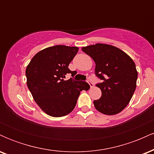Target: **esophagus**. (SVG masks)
<instances>
[{"instance_id":"34e87169","label":"esophagus","mask_w":154,"mask_h":154,"mask_svg":"<svg viewBox=\"0 0 154 154\" xmlns=\"http://www.w3.org/2000/svg\"><path fill=\"white\" fill-rule=\"evenodd\" d=\"M87 82H88V84L90 85V86H91V88H93V86H94V84H93V83L90 80V79H88V80H87Z\"/></svg>"}]
</instances>
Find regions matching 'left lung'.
Masks as SVG:
<instances>
[{
	"mask_svg": "<svg viewBox=\"0 0 154 154\" xmlns=\"http://www.w3.org/2000/svg\"><path fill=\"white\" fill-rule=\"evenodd\" d=\"M82 50L94 60L95 75L102 81L96 84L102 94L93 101L95 109L106 115L121 112L136 88L137 72L133 60L119 48L107 44L97 43Z\"/></svg>",
	"mask_w": 154,
	"mask_h": 154,
	"instance_id": "obj_1",
	"label": "left lung"
}]
</instances>
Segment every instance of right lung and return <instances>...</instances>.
I'll return each mask as SVG.
<instances>
[{
  "instance_id": "obj_1",
  "label": "right lung",
  "mask_w": 154,
  "mask_h": 154,
  "mask_svg": "<svg viewBox=\"0 0 154 154\" xmlns=\"http://www.w3.org/2000/svg\"><path fill=\"white\" fill-rule=\"evenodd\" d=\"M77 47L54 45L40 51L26 69V84L33 98L45 114L54 117L67 115L75 109L80 91L89 90L88 83L70 78L69 64L78 52Z\"/></svg>"
}]
</instances>
